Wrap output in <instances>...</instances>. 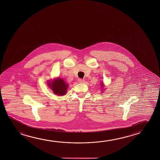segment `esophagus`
Returning a JSON list of instances; mask_svg holds the SVG:
<instances>
[{"label":"esophagus","instance_id":"34e87169","mask_svg":"<svg viewBox=\"0 0 160 160\" xmlns=\"http://www.w3.org/2000/svg\"><path fill=\"white\" fill-rule=\"evenodd\" d=\"M78 82H79V83H84V82H85V80H84V79H79L78 80Z\"/></svg>","mask_w":160,"mask_h":160}]
</instances>
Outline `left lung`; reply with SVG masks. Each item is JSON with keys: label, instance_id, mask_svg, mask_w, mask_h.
<instances>
[{"label": "left lung", "instance_id": "8db88e82", "mask_svg": "<svg viewBox=\"0 0 160 160\" xmlns=\"http://www.w3.org/2000/svg\"><path fill=\"white\" fill-rule=\"evenodd\" d=\"M104 84H103V82H102H102H101V88H104Z\"/></svg>", "mask_w": 160, "mask_h": 160}]
</instances>
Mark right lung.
Masks as SVG:
<instances>
[{
    "label": "right lung",
    "mask_w": 160,
    "mask_h": 160,
    "mask_svg": "<svg viewBox=\"0 0 160 160\" xmlns=\"http://www.w3.org/2000/svg\"><path fill=\"white\" fill-rule=\"evenodd\" d=\"M48 85L52 89L54 94L58 96L65 95L67 93L68 86V84H66L65 81L61 78L54 79L51 82L48 81Z\"/></svg>",
    "instance_id": "obj_1"
}]
</instances>
